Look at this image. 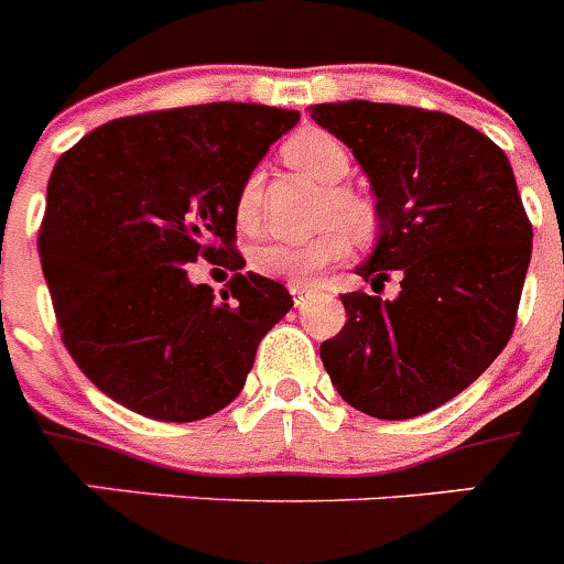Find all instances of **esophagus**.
I'll return each instance as SVG.
<instances>
[{
	"label": "esophagus",
	"mask_w": 564,
	"mask_h": 564,
	"mask_svg": "<svg viewBox=\"0 0 564 564\" xmlns=\"http://www.w3.org/2000/svg\"><path fill=\"white\" fill-rule=\"evenodd\" d=\"M288 291L293 293V299H296V305H299V299L305 296V293L311 291V288H307V285H302V282H291V285H288Z\"/></svg>",
	"instance_id": "esophagus-1"
}]
</instances>
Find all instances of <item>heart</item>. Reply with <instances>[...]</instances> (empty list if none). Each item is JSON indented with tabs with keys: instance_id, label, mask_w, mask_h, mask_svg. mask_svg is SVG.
I'll return each mask as SVG.
<instances>
[{
	"instance_id": "obj_1",
	"label": "heart",
	"mask_w": 564,
	"mask_h": 564,
	"mask_svg": "<svg viewBox=\"0 0 564 564\" xmlns=\"http://www.w3.org/2000/svg\"><path fill=\"white\" fill-rule=\"evenodd\" d=\"M282 158H285L288 166L311 174L313 181L325 183V186H336L350 172L347 149L333 134L318 132V129L293 134L291 141H285V147H282ZM259 197H262V174L253 172L248 174L237 194V220L242 228H251L257 223ZM327 197L330 200H327L325 217L327 220L336 217L343 223L341 227L330 223V226L307 239H273V242H265V246H259L251 253V265L259 273H265V276L288 279V282H302L305 285L322 268L347 257V251H350L347 228L364 237L372 226V214L367 203L358 200L356 194H350L347 188H330Z\"/></svg>"
}]
</instances>
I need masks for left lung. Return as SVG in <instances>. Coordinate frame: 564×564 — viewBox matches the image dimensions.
Masks as SVG:
<instances>
[{
	"instance_id": "8db88e82",
	"label": "left lung",
	"mask_w": 564,
	"mask_h": 564,
	"mask_svg": "<svg viewBox=\"0 0 564 564\" xmlns=\"http://www.w3.org/2000/svg\"><path fill=\"white\" fill-rule=\"evenodd\" d=\"M311 109L376 197V246L356 273L372 291L401 276L395 299L344 293L347 325L318 352L358 412L417 417L480 378L514 330L534 239L514 169L455 115L358 98Z\"/></svg>"
}]
</instances>
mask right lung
<instances>
[{
    "label": "right lung",
    "mask_w": 564,
    "mask_h": 564,
    "mask_svg": "<svg viewBox=\"0 0 564 564\" xmlns=\"http://www.w3.org/2000/svg\"><path fill=\"white\" fill-rule=\"evenodd\" d=\"M296 121L265 104H197L109 121L58 158L42 271L64 347L112 401L188 423L242 392L291 293L248 271L217 299L186 265L246 268L231 248L239 186Z\"/></svg>",
    "instance_id": "1"
}]
</instances>
